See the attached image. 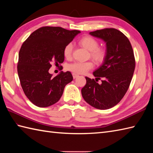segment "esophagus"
<instances>
[{"mask_svg": "<svg viewBox=\"0 0 153 153\" xmlns=\"http://www.w3.org/2000/svg\"><path fill=\"white\" fill-rule=\"evenodd\" d=\"M72 76H73L74 79H76V77H77L79 76V75H77V74H74V73H73V74H72Z\"/></svg>", "mask_w": 153, "mask_h": 153, "instance_id": "34e87169", "label": "esophagus"}]
</instances>
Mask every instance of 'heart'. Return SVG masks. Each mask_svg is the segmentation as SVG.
I'll return each mask as SVG.
<instances>
[{
    "mask_svg": "<svg viewBox=\"0 0 153 153\" xmlns=\"http://www.w3.org/2000/svg\"><path fill=\"white\" fill-rule=\"evenodd\" d=\"M79 44L85 49L90 51V56L97 64H100L105 60L106 53L105 50L99 47V43L90 36H85L79 40ZM73 45L71 43L67 44L64 48V55L66 58H70L72 54ZM93 68L91 61L74 62L68 65L67 69L76 74H85Z\"/></svg>",
    "mask_w": 153,
    "mask_h": 153,
    "instance_id": "heart-1",
    "label": "heart"
}]
</instances>
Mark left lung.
<instances>
[{"label":"left lung","mask_w":153,"mask_h":153,"mask_svg":"<svg viewBox=\"0 0 153 153\" xmlns=\"http://www.w3.org/2000/svg\"><path fill=\"white\" fill-rule=\"evenodd\" d=\"M89 34L105 42L106 56L93 73L95 80L85 77L82 97L94 108L109 109L122 100L130 85L135 67L134 51L128 37L116 29L106 28ZM100 79L102 83L99 84L96 82Z\"/></svg>","instance_id":"left-lung-1"}]
</instances>
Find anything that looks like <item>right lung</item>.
Returning a JSON list of instances; mask_svg holds the SVG:
<instances>
[{
	"label": "right lung",
	"mask_w": 153,
	"mask_h": 153,
	"mask_svg": "<svg viewBox=\"0 0 153 153\" xmlns=\"http://www.w3.org/2000/svg\"><path fill=\"white\" fill-rule=\"evenodd\" d=\"M79 33L60 27H42L22 44L18 74L25 95L35 105L47 107L57 102L65 86L73 80L70 71H61L53 77L48 70L52 62L55 65L63 62L65 46Z\"/></svg>",
	"instance_id": "right-lung-1"
}]
</instances>
